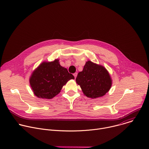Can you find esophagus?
Segmentation results:
<instances>
[{"mask_svg":"<svg viewBox=\"0 0 149 149\" xmlns=\"http://www.w3.org/2000/svg\"><path fill=\"white\" fill-rule=\"evenodd\" d=\"M74 77H75V78L77 77V72H75V73H74Z\"/></svg>","mask_w":149,"mask_h":149,"instance_id":"34e87169","label":"esophagus"}]
</instances>
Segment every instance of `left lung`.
<instances>
[{
    "label": "left lung",
    "mask_w": 149,
    "mask_h": 149,
    "mask_svg": "<svg viewBox=\"0 0 149 149\" xmlns=\"http://www.w3.org/2000/svg\"><path fill=\"white\" fill-rule=\"evenodd\" d=\"M76 82L84 94L88 98L104 96L110 90L112 79L109 71L102 65L88 61L82 71L78 72Z\"/></svg>",
    "instance_id": "8db88e82"
}]
</instances>
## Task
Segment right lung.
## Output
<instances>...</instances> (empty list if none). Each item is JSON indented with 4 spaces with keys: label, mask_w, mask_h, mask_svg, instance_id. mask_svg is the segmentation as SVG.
<instances>
[{
    "label": "right lung",
    "mask_w": 149,
    "mask_h": 149,
    "mask_svg": "<svg viewBox=\"0 0 149 149\" xmlns=\"http://www.w3.org/2000/svg\"><path fill=\"white\" fill-rule=\"evenodd\" d=\"M58 59L44 61L32 72L29 83L35 96L42 99H51L58 95L67 82L74 79L72 74L62 67Z\"/></svg>",
    "instance_id": "add662e5"
}]
</instances>
